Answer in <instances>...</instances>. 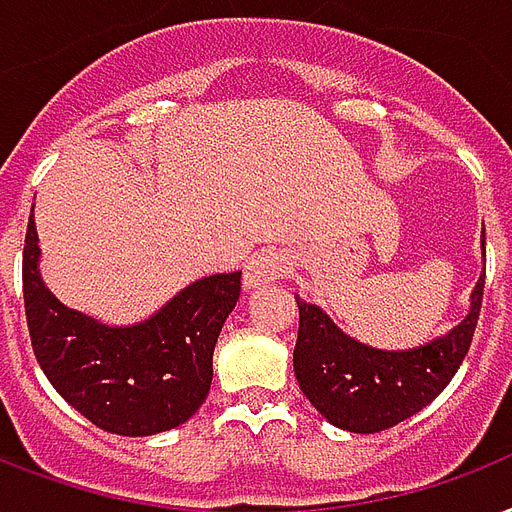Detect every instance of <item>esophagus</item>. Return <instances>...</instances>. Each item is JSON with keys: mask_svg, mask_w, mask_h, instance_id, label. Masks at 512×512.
<instances>
[{"mask_svg": "<svg viewBox=\"0 0 512 512\" xmlns=\"http://www.w3.org/2000/svg\"><path fill=\"white\" fill-rule=\"evenodd\" d=\"M291 269L288 256L280 251H261L256 253L248 264H245L243 283L245 288H261V285L275 283L280 277Z\"/></svg>", "mask_w": 512, "mask_h": 512, "instance_id": "34e87169", "label": "esophagus"}]
</instances>
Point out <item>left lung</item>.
Returning <instances> with one entry per match:
<instances>
[{"label":"left lung","instance_id":"obj_1","mask_svg":"<svg viewBox=\"0 0 512 512\" xmlns=\"http://www.w3.org/2000/svg\"><path fill=\"white\" fill-rule=\"evenodd\" d=\"M483 283L486 272L475 285L467 318L451 334L403 352L355 342L320 307L296 299L299 336L293 371L301 392L331 425L350 433H382L414 417L441 395L462 366L481 315Z\"/></svg>","mask_w":512,"mask_h":512}]
</instances>
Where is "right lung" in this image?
Here are the masks:
<instances>
[{"instance_id": "1", "label": "right lung", "mask_w": 512, "mask_h": 512, "mask_svg": "<svg viewBox=\"0 0 512 512\" xmlns=\"http://www.w3.org/2000/svg\"><path fill=\"white\" fill-rule=\"evenodd\" d=\"M34 213V208H31ZM34 219L23 243V304L37 363L58 395L106 433L184 425L208 398L213 347L240 299V275L202 277L154 318L109 328L63 307L37 269Z\"/></svg>"}]
</instances>
